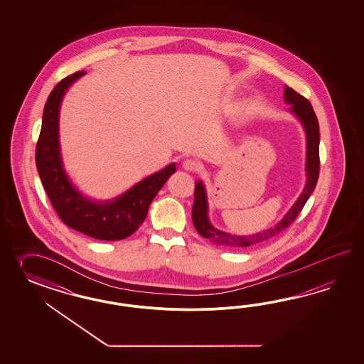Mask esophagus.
<instances>
[{
  "label": "esophagus",
  "mask_w": 364,
  "mask_h": 364,
  "mask_svg": "<svg viewBox=\"0 0 364 364\" xmlns=\"http://www.w3.org/2000/svg\"><path fill=\"white\" fill-rule=\"evenodd\" d=\"M183 168L187 169V171H191V172H196L201 168V164L196 159H186L183 161Z\"/></svg>",
  "instance_id": "1"
}]
</instances>
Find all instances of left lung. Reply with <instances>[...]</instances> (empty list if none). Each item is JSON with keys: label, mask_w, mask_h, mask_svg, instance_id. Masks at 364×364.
Instances as JSON below:
<instances>
[{"label": "left lung", "mask_w": 364, "mask_h": 364, "mask_svg": "<svg viewBox=\"0 0 364 364\" xmlns=\"http://www.w3.org/2000/svg\"><path fill=\"white\" fill-rule=\"evenodd\" d=\"M284 101L291 105L289 112L301 122L306 132V186L300 193L295 204L288 210L284 218L274 227H269L264 231L257 232L254 235H232L228 232L220 231L212 225L208 216V198L205 186L201 180L195 184V200L192 207V221L196 231L205 239H210L215 244H220L233 248H244L257 242H265L277 233L286 230L287 227L296 219L300 210H303L311 193L316 187L319 177V122L312 105L307 99L300 96L289 87L284 88Z\"/></svg>", "instance_id": "obj_1"}]
</instances>
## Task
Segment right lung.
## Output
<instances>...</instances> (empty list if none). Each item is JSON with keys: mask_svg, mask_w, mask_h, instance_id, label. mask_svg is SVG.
Masks as SVG:
<instances>
[{"mask_svg": "<svg viewBox=\"0 0 364 364\" xmlns=\"http://www.w3.org/2000/svg\"><path fill=\"white\" fill-rule=\"evenodd\" d=\"M84 75L85 72H77L61 80L46 100L36 166L53 208L68 227L99 240H122L143 224L152 200L176 171V164L172 163L145 177L112 200L97 201L81 193L64 168L58 122L66 90Z\"/></svg>", "mask_w": 364, "mask_h": 364, "instance_id": "add662e5", "label": "right lung"}]
</instances>
